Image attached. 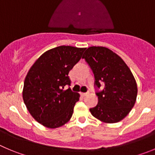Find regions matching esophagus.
<instances>
[{
    "mask_svg": "<svg viewBox=\"0 0 155 155\" xmlns=\"http://www.w3.org/2000/svg\"><path fill=\"white\" fill-rule=\"evenodd\" d=\"M87 92H80V95L81 96H82V97H84V96H86V95H87Z\"/></svg>",
    "mask_w": 155,
    "mask_h": 155,
    "instance_id": "esophagus-1",
    "label": "esophagus"
}]
</instances>
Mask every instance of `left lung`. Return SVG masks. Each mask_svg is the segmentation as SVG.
<instances>
[{
    "mask_svg": "<svg viewBox=\"0 0 155 155\" xmlns=\"http://www.w3.org/2000/svg\"><path fill=\"white\" fill-rule=\"evenodd\" d=\"M82 58L93 72L95 86H105L96 93L99 102L89 109L91 114L105 123L121 121L131 112L138 94L130 69L118 55L104 47H89Z\"/></svg>",
    "mask_w": 155,
    "mask_h": 155,
    "instance_id": "1",
    "label": "left lung"
}]
</instances>
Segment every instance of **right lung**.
<instances>
[{
    "mask_svg": "<svg viewBox=\"0 0 155 155\" xmlns=\"http://www.w3.org/2000/svg\"><path fill=\"white\" fill-rule=\"evenodd\" d=\"M86 48L60 46L43 53L29 69L23 99L33 118L43 126L56 128L67 123L80 95L64 89L70 86L69 73Z\"/></svg>",
    "mask_w": 155,
    "mask_h": 155,
    "instance_id": "1",
    "label": "right lung"
}]
</instances>
